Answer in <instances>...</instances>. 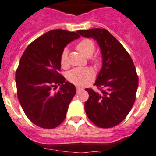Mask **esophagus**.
Returning a JSON list of instances; mask_svg holds the SVG:
<instances>
[{"instance_id":"34e87169","label":"esophagus","mask_w":156,"mask_h":156,"mask_svg":"<svg viewBox=\"0 0 156 156\" xmlns=\"http://www.w3.org/2000/svg\"><path fill=\"white\" fill-rule=\"evenodd\" d=\"M76 89H77V91H81V90H82L83 88H81V87L76 86Z\"/></svg>"}]
</instances>
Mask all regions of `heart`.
Wrapping results in <instances>:
<instances>
[{"mask_svg":"<svg viewBox=\"0 0 156 156\" xmlns=\"http://www.w3.org/2000/svg\"><path fill=\"white\" fill-rule=\"evenodd\" d=\"M77 50L85 58H90L92 56L94 51V44L92 41L89 39H84L77 44ZM98 59L94 60L95 65H98ZM61 65L63 68H67L68 63V52L64 50L61 55ZM94 77V71L91 68H75L70 71L67 75V78L71 83L75 85L81 86L85 85L88 82L93 80Z\"/></svg>","mask_w":156,"mask_h":156,"instance_id":"1","label":"heart"}]
</instances>
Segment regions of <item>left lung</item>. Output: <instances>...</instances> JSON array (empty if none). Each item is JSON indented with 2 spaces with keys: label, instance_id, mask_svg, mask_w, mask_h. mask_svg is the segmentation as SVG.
Returning <instances> with one entry per match:
<instances>
[{
  "label": "left lung",
  "instance_id": "left-lung-1",
  "mask_svg": "<svg viewBox=\"0 0 156 156\" xmlns=\"http://www.w3.org/2000/svg\"><path fill=\"white\" fill-rule=\"evenodd\" d=\"M77 33L98 43L102 66L94 85L100 91L86 88L85 103L88 119L99 128H112L126 119L135 100L139 85L135 65L122 44L106 29L92 28Z\"/></svg>",
  "mask_w": 156,
  "mask_h": 156
}]
</instances>
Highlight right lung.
I'll return each instance as SVG.
<instances>
[{
	"label": "right lung",
	"mask_w": 156,
	"mask_h": 156,
	"mask_svg": "<svg viewBox=\"0 0 156 156\" xmlns=\"http://www.w3.org/2000/svg\"><path fill=\"white\" fill-rule=\"evenodd\" d=\"M79 37L62 29L50 30L30 44L21 56L15 77L17 97L27 117L39 127L54 129L65 120L76 88L58 73L61 55ZM57 84L60 88L55 91Z\"/></svg>",
	"instance_id": "add662e5"
}]
</instances>
